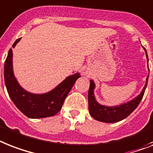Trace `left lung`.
<instances>
[{
	"label": "left lung",
	"instance_id": "left-lung-1",
	"mask_svg": "<svg viewBox=\"0 0 153 153\" xmlns=\"http://www.w3.org/2000/svg\"><path fill=\"white\" fill-rule=\"evenodd\" d=\"M146 57H147V62L149 63V57H148L147 51L145 50ZM149 76L146 78V82L144 86L142 91L138 96L134 98L133 100L128 102L124 103L117 106H105L99 104L96 100V98L94 96V89H95V83L93 80H90L89 84V93H88V101H89V111L92 117L95 119L97 121L104 122V123H117L121 120H124L128 115H130L135 108L138 106V105L142 100V97L145 94V89L148 84V79Z\"/></svg>",
	"mask_w": 153,
	"mask_h": 153
}]
</instances>
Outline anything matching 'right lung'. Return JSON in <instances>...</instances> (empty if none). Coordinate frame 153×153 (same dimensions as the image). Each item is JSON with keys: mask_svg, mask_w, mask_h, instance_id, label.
Instances as JSON below:
<instances>
[{"mask_svg": "<svg viewBox=\"0 0 153 153\" xmlns=\"http://www.w3.org/2000/svg\"><path fill=\"white\" fill-rule=\"evenodd\" d=\"M17 39L12 45L14 48L20 41ZM12 49L8 51L4 62V77L8 95L18 109L30 119L50 117L61 110L64 100L73 87L76 80L80 78L79 73L67 77L53 90L42 94H35L25 90L16 79L12 67Z\"/></svg>", "mask_w": 153, "mask_h": 153, "instance_id": "add662e5", "label": "right lung"}]
</instances>
